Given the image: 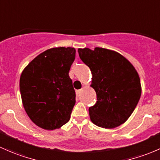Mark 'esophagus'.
<instances>
[{
    "label": "esophagus",
    "mask_w": 160,
    "mask_h": 160,
    "mask_svg": "<svg viewBox=\"0 0 160 160\" xmlns=\"http://www.w3.org/2000/svg\"><path fill=\"white\" fill-rule=\"evenodd\" d=\"M80 92H81V90H77V91H76V94H77V95H79Z\"/></svg>",
    "instance_id": "esophagus-1"
}]
</instances>
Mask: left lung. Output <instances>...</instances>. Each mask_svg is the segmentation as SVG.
I'll list each match as a JSON object with an SVG mask.
<instances>
[{"label":"left lung","mask_w":160,"mask_h":160,"mask_svg":"<svg viewBox=\"0 0 160 160\" xmlns=\"http://www.w3.org/2000/svg\"><path fill=\"white\" fill-rule=\"evenodd\" d=\"M81 60L92 72L97 102L90 107V119L97 126L113 129L127 121L140 98L139 74L118 52L103 48L78 49Z\"/></svg>","instance_id":"1"}]
</instances>
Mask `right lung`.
<instances>
[{"instance_id":"obj_1","label":"right lung","mask_w":160,"mask_h":160,"mask_svg":"<svg viewBox=\"0 0 160 160\" xmlns=\"http://www.w3.org/2000/svg\"><path fill=\"white\" fill-rule=\"evenodd\" d=\"M75 52L70 47L48 49L34 58L21 73L23 106L31 121L42 129H59L70 119L75 92L68 72Z\"/></svg>"}]
</instances>
